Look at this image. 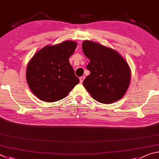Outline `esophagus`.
Listing matches in <instances>:
<instances>
[{
	"instance_id": "34e87169",
	"label": "esophagus",
	"mask_w": 159,
	"mask_h": 159,
	"mask_svg": "<svg viewBox=\"0 0 159 159\" xmlns=\"http://www.w3.org/2000/svg\"><path fill=\"white\" fill-rule=\"evenodd\" d=\"M84 77H81L80 78V83H82L83 82V81H84Z\"/></svg>"
}]
</instances>
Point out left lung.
Segmentation results:
<instances>
[{
  "label": "left lung",
  "instance_id": "8db88e82",
  "mask_svg": "<svg viewBox=\"0 0 159 159\" xmlns=\"http://www.w3.org/2000/svg\"><path fill=\"white\" fill-rule=\"evenodd\" d=\"M82 50L90 62V75L83 85L96 101L111 104L120 100L129 87L131 72L126 61L119 52L95 42L84 40Z\"/></svg>",
  "mask_w": 159,
  "mask_h": 159
}]
</instances>
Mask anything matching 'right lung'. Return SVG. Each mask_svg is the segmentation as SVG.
I'll list each match as a JSON object with an SVG mask.
<instances>
[{
	"label": "right lung",
	"mask_w": 159,
	"mask_h": 159,
	"mask_svg": "<svg viewBox=\"0 0 159 159\" xmlns=\"http://www.w3.org/2000/svg\"><path fill=\"white\" fill-rule=\"evenodd\" d=\"M77 45L76 42L66 40L47 45L33 55L26 75L28 85L37 98L48 102L60 101L80 82L69 62Z\"/></svg>",
	"instance_id": "right-lung-1"
}]
</instances>
